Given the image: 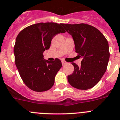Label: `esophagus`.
Returning a JSON list of instances; mask_svg holds the SVG:
<instances>
[{"label":"esophagus","instance_id":"34e87169","mask_svg":"<svg viewBox=\"0 0 120 120\" xmlns=\"http://www.w3.org/2000/svg\"><path fill=\"white\" fill-rule=\"evenodd\" d=\"M62 65H66V63H67V62H66L65 61H64V60H62Z\"/></svg>","mask_w":120,"mask_h":120}]
</instances>
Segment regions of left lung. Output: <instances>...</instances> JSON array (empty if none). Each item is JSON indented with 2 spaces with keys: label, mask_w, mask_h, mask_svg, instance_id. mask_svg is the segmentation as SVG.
<instances>
[{
  "label": "left lung",
  "mask_w": 120,
  "mask_h": 120,
  "mask_svg": "<svg viewBox=\"0 0 120 120\" xmlns=\"http://www.w3.org/2000/svg\"><path fill=\"white\" fill-rule=\"evenodd\" d=\"M72 36L75 52L82 57L81 65L72 63L74 70L68 75L72 86L79 90H88L99 82L107 69L110 53L109 43L100 31L86 24H62Z\"/></svg>",
  "instance_id": "obj_1"
}]
</instances>
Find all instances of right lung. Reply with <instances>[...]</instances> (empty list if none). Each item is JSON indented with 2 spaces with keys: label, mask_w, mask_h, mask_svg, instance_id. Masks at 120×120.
<instances>
[{
  "label": "right lung",
  "mask_w": 120,
  "mask_h": 120,
  "mask_svg": "<svg viewBox=\"0 0 120 120\" xmlns=\"http://www.w3.org/2000/svg\"><path fill=\"white\" fill-rule=\"evenodd\" d=\"M61 26L54 22L33 24L17 36L14 47L15 64L24 83L32 90L41 92L51 89L62 68L58 58L49 62L43 58V52L49 49L53 37L66 32Z\"/></svg>",
  "instance_id": "obj_1"
}]
</instances>
